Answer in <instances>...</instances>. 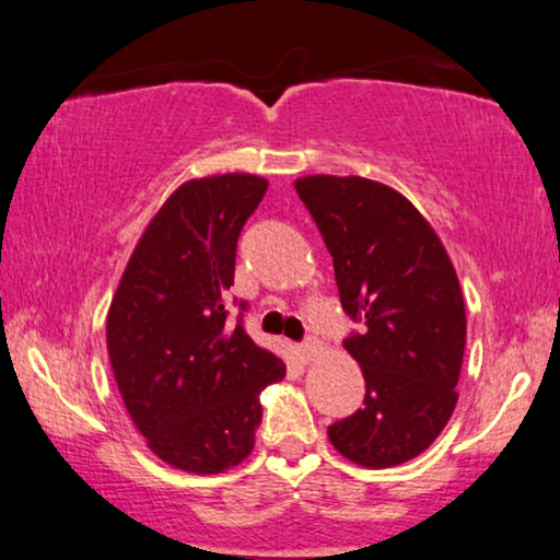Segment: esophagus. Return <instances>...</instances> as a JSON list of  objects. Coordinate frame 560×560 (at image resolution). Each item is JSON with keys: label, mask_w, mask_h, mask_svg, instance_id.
<instances>
[{"label": "esophagus", "mask_w": 560, "mask_h": 560, "mask_svg": "<svg viewBox=\"0 0 560 560\" xmlns=\"http://www.w3.org/2000/svg\"><path fill=\"white\" fill-rule=\"evenodd\" d=\"M317 350H319V340L317 337H306V340L299 345V352H302V355L306 358V360H312L314 355H317Z\"/></svg>", "instance_id": "1"}]
</instances>
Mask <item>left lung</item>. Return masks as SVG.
I'll list each match as a JSON object with an SVG mask.
<instances>
[{
  "instance_id": "8db88e82",
  "label": "left lung",
  "mask_w": 560,
  "mask_h": 560,
  "mask_svg": "<svg viewBox=\"0 0 560 560\" xmlns=\"http://www.w3.org/2000/svg\"><path fill=\"white\" fill-rule=\"evenodd\" d=\"M294 187L332 256L342 310L360 325L342 345L362 368L365 406L327 436L360 467H396L434 444L459 398V279L434 228L393 187L332 175Z\"/></svg>"
}]
</instances>
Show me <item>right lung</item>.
<instances>
[{
    "label": "right lung",
    "mask_w": 560,
    "mask_h": 560,
    "mask_svg": "<svg viewBox=\"0 0 560 560\" xmlns=\"http://www.w3.org/2000/svg\"><path fill=\"white\" fill-rule=\"evenodd\" d=\"M264 177L215 175L177 187L126 264L106 345L126 411L175 469L218 475L254 452L261 390L287 365L228 322L238 235ZM246 310V302H241Z\"/></svg>",
    "instance_id": "1"
}]
</instances>
